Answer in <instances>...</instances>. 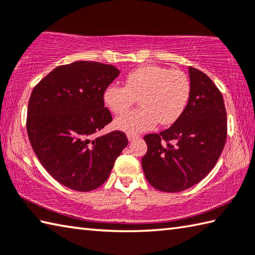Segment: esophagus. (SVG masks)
<instances>
[{"mask_svg": "<svg viewBox=\"0 0 255 255\" xmlns=\"http://www.w3.org/2000/svg\"><path fill=\"white\" fill-rule=\"evenodd\" d=\"M127 137H128V140H129V141H131V140L138 139V138H139L140 136H139V135H137V133H128Z\"/></svg>", "mask_w": 255, "mask_h": 255, "instance_id": "34e87169", "label": "esophagus"}]
</instances>
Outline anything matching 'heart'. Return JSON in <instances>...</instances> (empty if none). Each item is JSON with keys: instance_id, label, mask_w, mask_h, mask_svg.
<instances>
[{"instance_id": "b5f03b06", "label": "heart", "mask_w": 255, "mask_h": 255, "mask_svg": "<svg viewBox=\"0 0 255 255\" xmlns=\"http://www.w3.org/2000/svg\"><path fill=\"white\" fill-rule=\"evenodd\" d=\"M191 81L177 69L149 64L128 73L125 86L112 83L104 91V103L115 115H123L138 98L140 107L116 119L115 127L128 133L151 129L158 123L169 126L184 113Z\"/></svg>"}]
</instances>
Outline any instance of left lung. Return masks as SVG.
Wrapping results in <instances>:
<instances>
[{"label": "left lung", "instance_id": "1", "mask_svg": "<svg viewBox=\"0 0 255 255\" xmlns=\"http://www.w3.org/2000/svg\"><path fill=\"white\" fill-rule=\"evenodd\" d=\"M191 96L172 126L143 139V174L152 187L177 193L200 183L214 167L228 136L226 109L219 88L210 77L189 67Z\"/></svg>", "mask_w": 255, "mask_h": 255}]
</instances>
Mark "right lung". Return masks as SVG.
<instances>
[{"mask_svg": "<svg viewBox=\"0 0 255 255\" xmlns=\"http://www.w3.org/2000/svg\"><path fill=\"white\" fill-rule=\"evenodd\" d=\"M118 76L112 64L76 61L57 67L32 90L27 136L40 163L64 186L78 192L99 187L128 145L119 130L95 138L113 122L104 91Z\"/></svg>", "mask_w": 255, "mask_h": 255, "instance_id": "obj_1", "label": "right lung"}]
</instances>
